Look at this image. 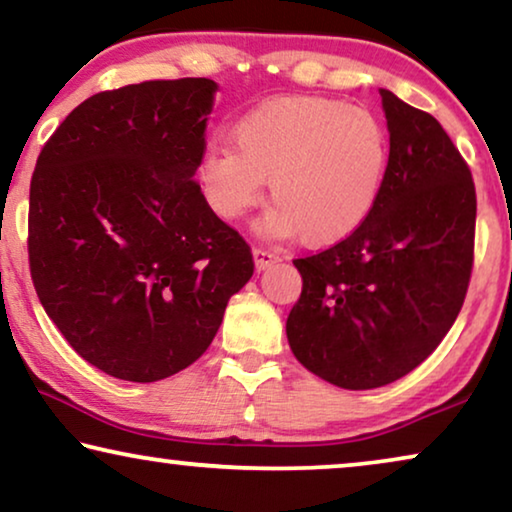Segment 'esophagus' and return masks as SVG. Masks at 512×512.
<instances>
[{
    "instance_id": "obj_1",
    "label": "esophagus",
    "mask_w": 512,
    "mask_h": 512,
    "mask_svg": "<svg viewBox=\"0 0 512 512\" xmlns=\"http://www.w3.org/2000/svg\"><path fill=\"white\" fill-rule=\"evenodd\" d=\"M251 254H254V265H256L258 272L265 270V268H270L272 263L279 261V256L272 254V251H268V249H254V251H251Z\"/></svg>"
}]
</instances>
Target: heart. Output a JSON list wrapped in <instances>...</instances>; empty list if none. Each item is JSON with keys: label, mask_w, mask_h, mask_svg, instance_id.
<instances>
[{"label": "heart", "mask_w": 512, "mask_h": 512, "mask_svg": "<svg viewBox=\"0 0 512 512\" xmlns=\"http://www.w3.org/2000/svg\"><path fill=\"white\" fill-rule=\"evenodd\" d=\"M391 137L375 111L333 97H275L230 130V149L209 146L198 160L202 200L233 223L258 205L268 181L275 202L270 235L328 247L356 233L380 200Z\"/></svg>", "instance_id": "heart-1"}]
</instances>
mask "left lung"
<instances>
[{
  "label": "left lung",
  "mask_w": 512,
  "mask_h": 512,
  "mask_svg": "<svg viewBox=\"0 0 512 512\" xmlns=\"http://www.w3.org/2000/svg\"><path fill=\"white\" fill-rule=\"evenodd\" d=\"M387 181L366 223L296 258L303 293L286 319L291 352L340 389H377L415 370L450 331L473 268L475 186L436 118L380 88Z\"/></svg>",
  "instance_id": "1"
}]
</instances>
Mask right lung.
I'll list each match as a JSON object with an SVG mask.
<instances>
[{
  "mask_svg": "<svg viewBox=\"0 0 512 512\" xmlns=\"http://www.w3.org/2000/svg\"><path fill=\"white\" fill-rule=\"evenodd\" d=\"M219 86L97 93L53 132L30 184V270L48 317L102 373L158 382L212 345L254 275L247 242L193 177Z\"/></svg>",
  "mask_w": 512,
  "mask_h": 512,
  "instance_id": "1",
  "label": "right lung"
}]
</instances>
